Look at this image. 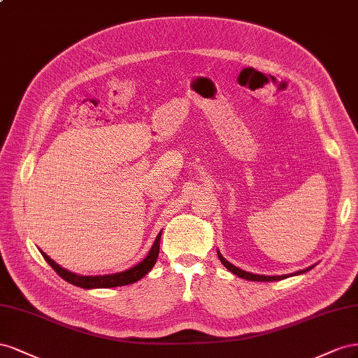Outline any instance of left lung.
I'll return each instance as SVG.
<instances>
[{
    "label": "left lung",
    "instance_id": "obj_1",
    "mask_svg": "<svg viewBox=\"0 0 358 358\" xmlns=\"http://www.w3.org/2000/svg\"><path fill=\"white\" fill-rule=\"evenodd\" d=\"M217 257L220 259V262L227 267L231 273H234L236 275H238V278L241 279H246V280H253V282H274V280H282V279H287V278H291V275H299V274H303L306 271L312 270L315 265H310V267L304 268V270H300V271H295V273H291V274H283V275H264V274H255V273H249V271H244L238 267H236V265H232L229 261L224 259L222 257V253L217 250Z\"/></svg>",
    "mask_w": 358,
    "mask_h": 358
}]
</instances>
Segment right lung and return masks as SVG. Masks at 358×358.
I'll return each mask as SVG.
<instances>
[{"mask_svg":"<svg viewBox=\"0 0 358 358\" xmlns=\"http://www.w3.org/2000/svg\"><path fill=\"white\" fill-rule=\"evenodd\" d=\"M160 237H162V231L157 234V237L152 243V246L148 252L147 257L142 259L139 264H136L135 267L127 268L124 271L120 273H112V274H103V275H83V274H76L73 271H69L66 268L61 267L59 264H57L54 259H50L45 252L40 250V253L43 255V258L46 262L52 267L57 274L61 279H64L66 282L75 285V287L84 288V289H97V288H117V287H124V285L135 283L141 280L144 275L151 271V268L155 267V264L159 257V249H160Z\"/></svg>","mask_w":358,"mask_h":358,"instance_id":"1","label":"right lung"}]
</instances>
